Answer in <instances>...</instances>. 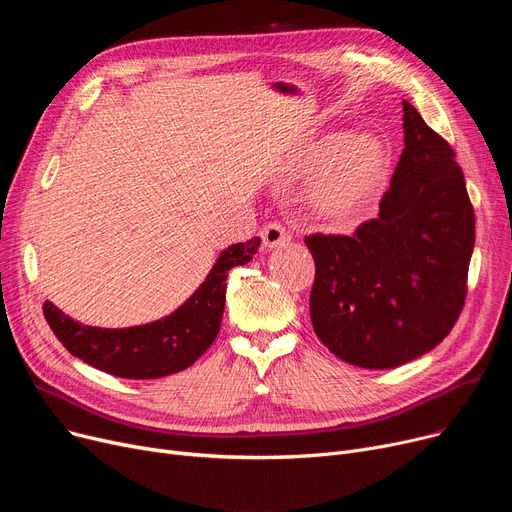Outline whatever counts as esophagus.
I'll return each instance as SVG.
<instances>
[{
    "mask_svg": "<svg viewBox=\"0 0 512 512\" xmlns=\"http://www.w3.org/2000/svg\"><path fill=\"white\" fill-rule=\"evenodd\" d=\"M261 240L263 245L267 249H280V247H286L290 242V234L286 232L284 226L280 224H267L263 230H261Z\"/></svg>",
    "mask_w": 512,
    "mask_h": 512,
    "instance_id": "esophagus-1",
    "label": "esophagus"
}]
</instances>
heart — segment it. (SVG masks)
<instances>
[{"label": "heart", "mask_w": 512, "mask_h": 512, "mask_svg": "<svg viewBox=\"0 0 512 512\" xmlns=\"http://www.w3.org/2000/svg\"><path fill=\"white\" fill-rule=\"evenodd\" d=\"M297 174L317 172L309 184L311 207L330 220L346 222L380 193L390 174V149L373 132H328L294 159Z\"/></svg>", "instance_id": "heart-1"}]
</instances>
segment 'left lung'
Segmentation results:
<instances>
[{
    "instance_id": "left-lung-1",
    "label": "left lung",
    "mask_w": 512,
    "mask_h": 512,
    "mask_svg": "<svg viewBox=\"0 0 512 512\" xmlns=\"http://www.w3.org/2000/svg\"><path fill=\"white\" fill-rule=\"evenodd\" d=\"M405 149L378 218L353 236L311 234L317 338L351 365L390 369L438 346L459 319L475 213L452 147L402 101Z\"/></svg>"
}]
</instances>
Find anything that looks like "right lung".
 Segmentation results:
<instances>
[{
  "label": "right lung",
  "mask_w": 512,
  "mask_h": 512,
  "mask_svg": "<svg viewBox=\"0 0 512 512\" xmlns=\"http://www.w3.org/2000/svg\"><path fill=\"white\" fill-rule=\"evenodd\" d=\"M261 238L224 249L201 286L170 315L132 328L83 326L53 303L43 305L49 328L68 353L91 367L126 380H155L191 367L220 332L226 278L259 249Z\"/></svg>",
  "instance_id": "obj_1"
}]
</instances>
